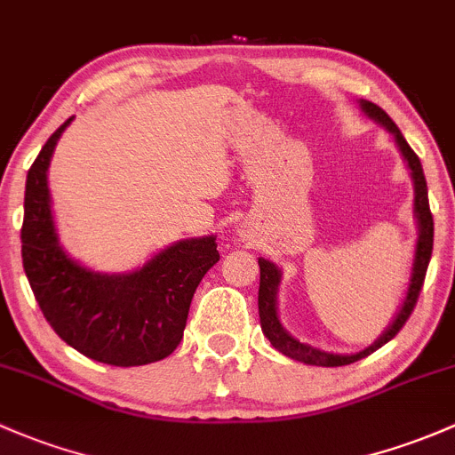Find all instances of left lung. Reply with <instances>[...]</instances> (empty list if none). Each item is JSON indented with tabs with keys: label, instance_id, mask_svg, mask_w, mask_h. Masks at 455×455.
<instances>
[{
	"label": "left lung",
	"instance_id": "left-lung-1",
	"mask_svg": "<svg viewBox=\"0 0 455 455\" xmlns=\"http://www.w3.org/2000/svg\"><path fill=\"white\" fill-rule=\"evenodd\" d=\"M362 108L368 117H372L375 122L384 124L386 128L395 135L396 146H399L401 155L405 156L408 161V167L412 170V179H414V213H417L419 220V242H417V255H414V267H412V279H410V288H408V296H405L403 305H401L399 314H396L395 323L386 329L384 336L379 338L372 347L364 348V351L355 353V355H336V353H324L318 351V348L309 347V344H303L290 336L279 323V315H276V290H279V279L281 272L275 264H270L267 259H259V270H261V279H259V320H261V331L264 336L270 340L272 347L276 351H281L283 355L291 357L296 362H303V364H312V366H347L353 364V362L362 360V357L371 355L375 353L377 348L384 347L386 342H390L396 333L403 329V324L408 323L410 314L414 312L417 307V300L420 290H423V281H425V272H427L429 259H432V246H434V218L432 212H429V200H427V183H425V174H423V165H420L417 152L408 146L405 137L401 135V131L396 128V124L392 122L390 115L379 108L377 104L366 102L362 100Z\"/></svg>",
	"mask_w": 455,
	"mask_h": 455
}]
</instances>
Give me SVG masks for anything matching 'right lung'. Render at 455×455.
Returning a JSON list of instances; mask_svg holds the SVG:
<instances>
[{"label":"right lung","instance_id":"obj_1","mask_svg":"<svg viewBox=\"0 0 455 455\" xmlns=\"http://www.w3.org/2000/svg\"><path fill=\"white\" fill-rule=\"evenodd\" d=\"M47 140L28 170L21 257L50 327L95 362L143 366L174 353L183 340L194 291L220 261L215 237L183 240L131 275H100L65 255L56 237L47 165L60 132Z\"/></svg>","mask_w":455,"mask_h":455}]
</instances>
